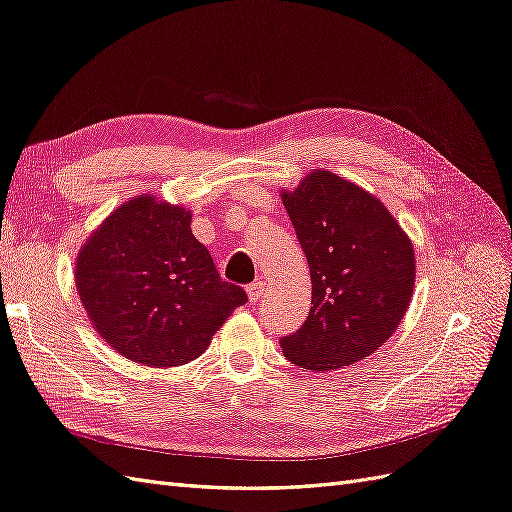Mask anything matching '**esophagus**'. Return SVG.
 <instances>
[{
  "mask_svg": "<svg viewBox=\"0 0 512 512\" xmlns=\"http://www.w3.org/2000/svg\"><path fill=\"white\" fill-rule=\"evenodd\" d=\"M247 297H250V301H258L262 297V293H265V284H262L260 280L247 284Z\"/></svg>",
  "mask_w": 512,
  "mask_h": 512,
  "instance_id": "1",
  "label": "esophagus"
}]
</instances>
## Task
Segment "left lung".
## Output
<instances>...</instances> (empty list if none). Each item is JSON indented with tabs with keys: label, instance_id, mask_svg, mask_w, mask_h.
I'll return each instance as SVG.
<instances>
[{
	"label": "left lung",
	"instance_id": "obj_1",
	"mask_svg": "<svg viewBox=\"0 0 512 512\" xmlns=\"http://www.w3.org/2000/svg\"><path fill=\"white\" fill-rule=\"evenodd\" d=\"M284 209L308 258L312 308L280 340L306 370H336L366 359L403 321L416 284L411 239L366 189L327 170L310 172Z\"/></svg>",
	"mask_w": 512,
	"mask_h": 512
}]
</instances>
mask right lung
Instances as JSON below:
<instances>
[{"label":"right lung","instance_id":"obj_1","mask_svg":"<svg viewBox=\"0 0 512 512\" xmlns=\"http://www.w3.org/2000/svg\"><path fill=\"white\" fill-rule=\"evenodd\" d=\"M75 284L88 319L131 362L183 366L202 355L245 290L219 278L185 206L137 196L79 250Z\"/></svg>","mask_w":512,"mask_h":512}]
</instances>
